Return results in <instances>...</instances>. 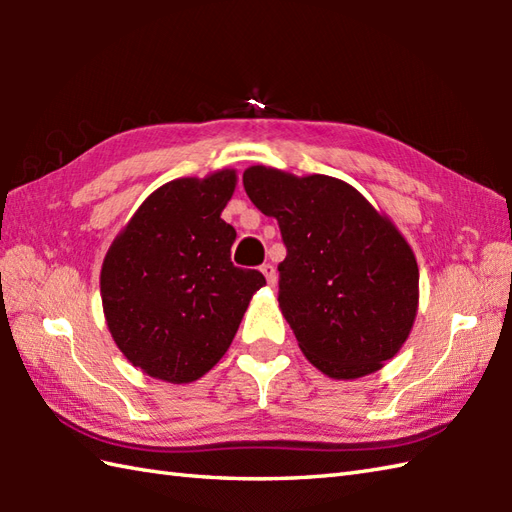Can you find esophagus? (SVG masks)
<instances>
[{
  "label": "esophagus",
  "mask_w": 512,
  "mask_h": 512,
  "mask_svg": "<svg viewBox=\"0 0 512 512\" xmlns=\"http://www.w3.org/2000/svg\"><path fill=\"white\" fill-rule=\"evenodd\" d=\"M259 270H262V273H264L268 286H275L277 284V270H275L273 264H262V268H259Z\"/></svg>",
  "instance_id": "esophagus-1"
}]
</instances>
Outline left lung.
Here are the masks:
<instances>
[{
    "instance_id": "1",
    "label": "left lung",
    "mask_w": 512,
    "mask_h": 512,
    "mask_svg": "<svg viewBox=\"0 0 512 512\" xmlns=\"http://www.w3.org/2000/svg\"><path fill=\"white\" fill-rule=\"evenodd\" d=\"M244 189L284 237L279 308L303 356L336 380L378 372L418 312L420 275L407 239L339 178L255 165L244 171Z\"/></svg>"
}]
</instances>
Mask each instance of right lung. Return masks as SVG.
Returning <instances> with one entry per match:
<instances>
[{"instance_id":"add662e5","label":"right lung","mask_w":512,"mask_h":512,"mask_svg":"<svg viewBox=\"0 0 512 512\" xmlns=\"http://www.w3.org/2000/svg\"><path fill=\"white\" fill-rule=\"evenodd\" d=\"M235 169L162 184L116 235L101 268L107 328L140 372L182 385L202 378L233 343L259 270L231 262L222 220Z\"/></svg>"}]
</instances>
